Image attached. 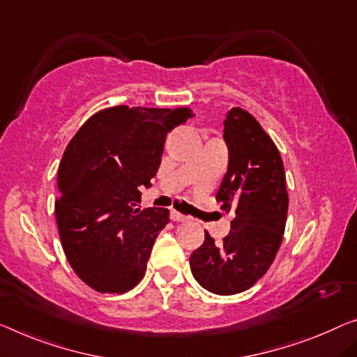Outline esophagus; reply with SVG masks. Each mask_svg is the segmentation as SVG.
<instances>
[{"label":"esophagus","mask_w":357,"mask_h":357,"mask_svg":"<svg viewBox=\"0 0 357 357\" xmlns=\"http://www.w3.org/2000/svg\"><path fill=\"white\" fill-rule=\"evenodd\" d=\"M169 218H172L173 221H179V222L189 220V216H185V215H183V213H178V211H174V210L169 213Z\"/></svg>","instance_id":"1"}]
</instances>
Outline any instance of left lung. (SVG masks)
I'll return each instance as SVG.
<instances>
[{"label": "left lung", "mask_w": 357, "mask_h": 357, "mask_svg": "<svg viewBox=\"0 0 357 357\" xmlns=\"http://www.w3.org/2000/svg\"><path fill=\"white\" fill-rule=\"evenodd\" d=\"M222 123L229 163L216 200L222 210L234 211V220L221 243L205 232L189 264L204 289L234 295L257 284L273 264L284 237L289 195L280 153L261 125L241 107L227 112Z\"/></svg>", "instance_id": "8db88e82"}]
</instances>
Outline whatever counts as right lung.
<instances>
[{"label":"right lung","instance_id":"right-lung-1","mask_svg":"<svg viewBox=\"0 0 357 357\" xmlns=\"http://www.w3.org/2000/svg\"><path fill=\"white\" fill-rule=\"evenodd\" d=\"M189 109L116 105L94 114L72 137L57 173L56 221L63 253L100 294H125L144 278L167 208H136L151 188L167 135Z\"/></svg>","mask_w":357,"mask_h":357}]
</instances>
